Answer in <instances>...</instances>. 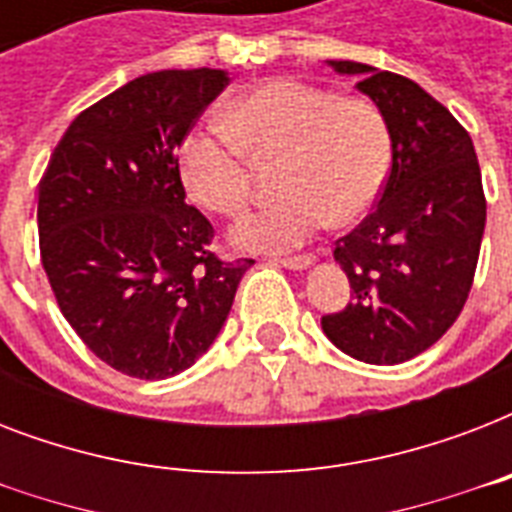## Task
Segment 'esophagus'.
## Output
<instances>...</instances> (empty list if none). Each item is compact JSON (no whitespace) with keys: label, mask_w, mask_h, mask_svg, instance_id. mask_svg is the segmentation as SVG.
Wrapping results in <instances>:
<instances>
[{"label":"esophagus","mask_w":512,"mask_h":512,"mask_svg":"<svg viewBox=\"0 0 512 512\" xmlns=\"http://www.w3.org/2000/svg\"><path fill=\"white\" fill-rule=\"evenodd\" d=\"M281 268H289V271H305V268H311L316 260L311 255H297V257H281V260H273Z\"/></svg>","instance_id":"obj_1"}]
</instances>
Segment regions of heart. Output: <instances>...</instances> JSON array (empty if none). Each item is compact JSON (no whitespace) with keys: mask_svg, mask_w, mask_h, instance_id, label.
I'll return each instance as SVG.
<instances>
[{"mask_svg":"<svg viewBox=\"0 0 512 512\" xmlns=\"http://www.w3.org/2000/svg\"><path fill=\"white\" fill-rule=\"evenodd\" d=\"M223 124L196 127L177 148V177L193 204L236 217L249 201V162L279 159L284 199L244 217L241 249L284 252L329 223L361 220L385 191L393 143L382 114L358 98L295 79L255 84L223 108Z\"/></svg>","mask_w":512,"mask_h":512,"instance_id":"1","label":"heart"}]
</instances>
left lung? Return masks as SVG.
I'll return each instance as SVG.
<instances>
[{"label":"left lung","instance_id":"left-lung-1","mask_svg":"<svg viewBox=\"0 0 512 512\" xmlns=\"http://www.w3.org/2000/svg\"><path fill=\"white\" fill-rule=\"evenodd\" d=\"M327 66L358 76L388 124L393 162L377 209L337 241L353 300L321 329L364 364H404L441 340L468 300L486 225L481 167L468 132L420 84L356 60Z\"/></svg>","mask_w":512,"mask_h":512}]
</instances>
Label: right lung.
<instances>
[{
  "instance_id": "1",
  "label": "right lung",
  "mask_w": 512,
  "mask_h": 512,
  "mask_svg": "<svg viewBox=\"0 0 512 512\" xmlns=\"http://www.w3.org/2000/svg\"><path fill=\"white\" fill-rule=\"evenodd\" d=\"M220 68L138 76L76 116L39 183V249L60 313L116 372L167 380L220 335L255 260L212 255L177 148L223 92Z\"/></svg>"
}]
</instances>
